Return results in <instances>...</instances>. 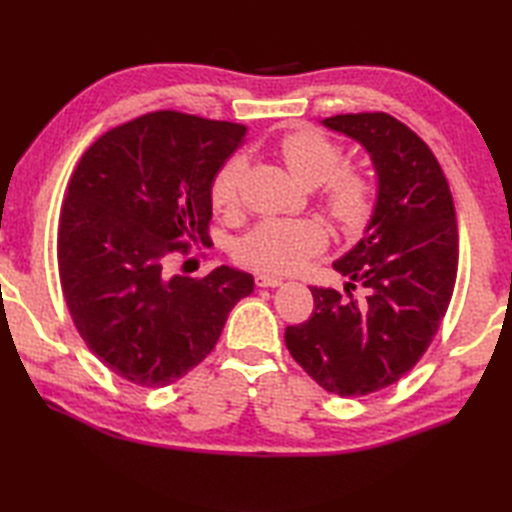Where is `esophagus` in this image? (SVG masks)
<instances>
[{"label": "esophagus", "mask_w": 512, "mask_h": 512, "mask_svg": "<svg viewBox=\"0 0 512 512\" xmlns=\"http://www.w3.org/2000/svg\"><path fill=\"white\" fill-rule=\"evenodd\" d=\"M255 284H257L259 288H277V286H281V279L275 277V275L257 273V275H255Z\"/></svg>", "instance_id": "34e87169"}]
</instances>
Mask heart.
Listing matches in <instances>:
<instances>
[{"label": "heart", "instance_id": "b5f03b06", "mask_svg": "<svg viewBox=\"0 0 512 512\" xmlns=\"http://www.w3.org/2000/svg\"><path fill=\"white\" fill-rule=\"evenodd\" d=\"M279 156L288 173L303 187H321V204L332 222L345 233L367 226L376 206V184L361 167L341 169V145L317 132H295L279 143ZM244 160H226L211 182L215 211H233L242 189ZM328 246V228L314 217L264 220L239 239L237 262L266 273H292Z\"/></svg>", "mask_w": 512, "mask_h": 512}]
</instances>
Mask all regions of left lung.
I'll return each mask as SVG.
<instances>
[{
	"instance_id": "8db88e82",
	"label": "left lung",
	"mask_w": 512,
	"mask_h": 512,
	"mask_svg": "<svg viewBox=\"0 0 512 512\" xmlns=\"http://www.w3.org/2000/svg\"><path fill=\"white\" fill-rule=\"evenodd\" d=\"M323 125L372 156L376 206L361 242L332 264L347 297L312 286V317L284 339L325 391L365 396L405 376L436 336L458 275V224L440 162L405 123L363 112ZM356 285L363 298L349 292Z\"/></svg>"
}]
</instances>
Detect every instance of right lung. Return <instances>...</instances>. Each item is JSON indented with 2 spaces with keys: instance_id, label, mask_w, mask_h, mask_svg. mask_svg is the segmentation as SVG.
Listing matches in <instances>:
<instances>
[{
  "instance_id": "right-lung-1",
  "label": "right lung",
  "mask_w": 512,
  "mask_h": 512,
  "mask_svg": "<svg viewBox=\"0 0 512 512\" xmlns=\"http://www.w3.org/2000/svg\"><path fill=\"white\" fill-rule=\"evenodd\" d=\"M244 136L237 123L151 112L105 132L72 173L57 237L61 290L85 345L129 383H176L255 288L228 266L200 279L167 273L189 242H211V182Z\"/></svg>"
}]
</instances>
